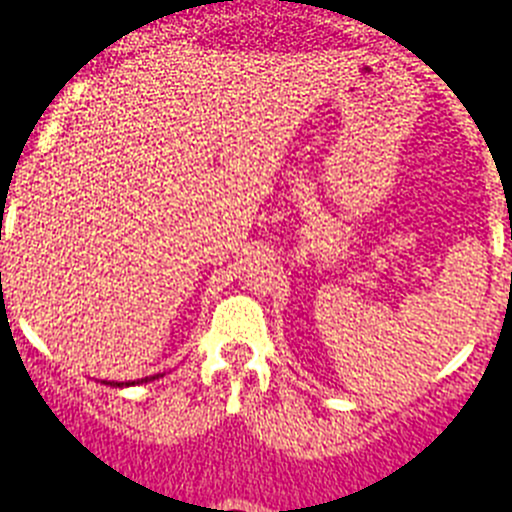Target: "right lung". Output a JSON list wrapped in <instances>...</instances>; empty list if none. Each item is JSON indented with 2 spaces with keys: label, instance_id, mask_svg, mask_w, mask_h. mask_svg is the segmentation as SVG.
I'll list each match as a JSON object with an SVG mask.
<instances>
[{
  "label": "right lung",
  "instance_id": "right-lung-1",
  "mask_svg": "<svg viewBox=\"0 0 512 512\" xmlns=\"http://www.w3.org/2000/svg\"><path fill=\"white\" fill-rule=\"evenodd\" d=\"M151 379H156V376H146V379H141V384L143 381H151ZM133 384H136V381H133ZM113 386H123V384H113Z\"/></svg>",
  "mask_w": 512,
  "mask_h": 512
}]
</instances>
